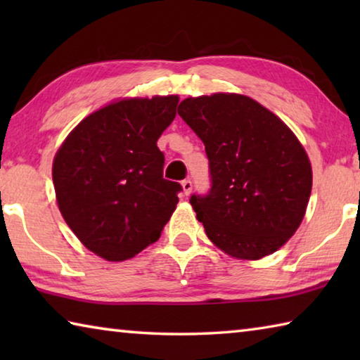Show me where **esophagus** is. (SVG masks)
I'll use <instances>...</instances> for the list:
<instances>
[{"mask_svg":"<svg viewBox=\"0 0 360 360\" xmlns=\"http://www.w3.org/2000/svg\"><path fill=\"white\" fill-rule=\"evenodd\" d=\"M192 181L191 179H184V181H182V191H184V193L186 195H188V193H191L192 192Z\"/></svg>","mask_w":360,"mask_h":360,"instance_id":"obj_1","label":"esophagus"}]
</instances>
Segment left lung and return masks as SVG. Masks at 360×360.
<instances>
[{
    "mask_svg": "<svg viewBox=\"0 0 360 360\" xmlns=\"http://www.w3.org/2000/svg\"><path fill=\"white\" fill-rule=\"evenodd\" d=\"M178 114L205 144L211 188L191 205L225 254L259 260L302 224L311 195V163L278 115L238 94L181 101Z\"/></svg>",
    "mask_w": 360,
    "mask_h": 360,
    "instance_id": "left-lung-1",
    "label": "left lung"
}]
</instances>
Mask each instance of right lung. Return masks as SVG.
I'll list each match as a JSON object with an SVG mask.
<instances>
[{
  "label": "right lung",
  "mask_w": 360,
  "mask_h": 360,
  "mask_svg": "<svg viewBox=\"0 0 360 360\" xmlns=\"http://www.w3.org/2000/svg\"><path fill=\"white\" fill-rule=\"evenodd\" d=\"M179 96L124 98L87 115L53 158L58 210L82 245L109 262L135 257L160 238L179 182L163 179L157 139Z\"/></svg>",
  "instance_id": "1"
}]
</instances>
